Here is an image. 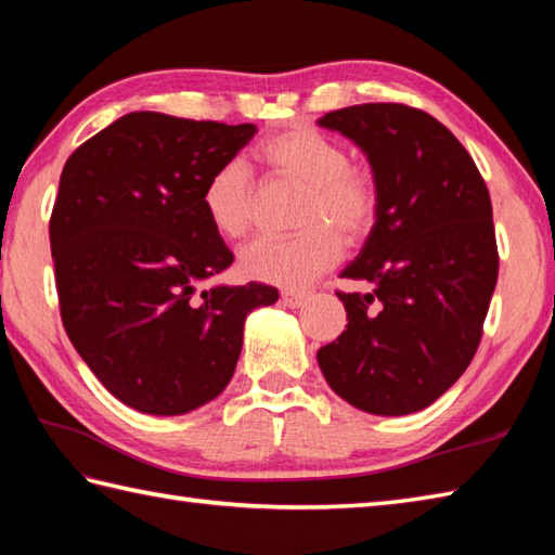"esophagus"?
Here are the masks:
<instances>
[{"mask_svg": "<svg viewBox=\"0 0 555 555\" xmlns=\"http://www.w3.org/2000/svg\"><path fill=\"white\" fill-rule=\"evenodd\" d=\"M281 300H284V305H286V308H302V305L310 300V296H308V293L284 291V293H281Z\"/></svg>", "mask_w": 555, "mask_h": 555, "instance_id": "1", "label": "esophagus"}]
</instances>
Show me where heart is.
Wrapping results in <instances>:
<instances>
[{
  "instance_id": "b5f03b06",
  "label": "heart",
  "mask_w": 555,
  "mask_h": 555,
  "mask_svg": "<svg viewBox=\"0 0 555 555\" xmlns=\"http://www.w3.org/2000/svg\"><path fill=\"white\" fill-rule=\"evenodd\" d=\"M259 167L274 179L305 188L298 223L288 238L262 235L247 243L238 269L245 279L279 288H305L332 269L348 243L367 238L379 211V191L372 176L348 164L346 147L314 128L296 126L264 138L253 150ZM205 219L217 235L235 241L253 221V181L241 164H221L199 191Z\"/></svg>"
}]
</instances>
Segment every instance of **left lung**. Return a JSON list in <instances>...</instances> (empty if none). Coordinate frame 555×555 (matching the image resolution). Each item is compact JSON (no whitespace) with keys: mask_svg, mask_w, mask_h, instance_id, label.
Instances as JSON below:
<instances>
[{"mask_svg":"<svg viewBox=\"0 0 555 555\" xmlns=\"http://www.w3.org/2000/svg\"><path fill=\"white\" fill-rule=\"evenodd\" d=\"M322 128L367 157L379 211L340 276L348 324L317 350L326 384L352 408L398 417L429 408L473 362L499 279L491 197L467 150L427 112L356 104Z\"/></svg>","mask_w":555,"mask_h":555,"instance_id":"obj_1","label":"left lung"}]
</instances>
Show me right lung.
<instances>
[{
    "instance_id": "add662e5",
    "label": "right lung",
    "mask_w": 555,
    "mask_h": 555,
    "mask_svg": "<svg viewBox=\"0 0 555 555\" xmlns=\"http://www.w3.org/2000/svg\"><path fill=\"white\" fill-rule=\"evenodd\" d=\"M253 124L133 112L64 164L50 219L62 322L102 386L138 412L185 415L235 372L247 314L274 286H199L233 262L199 205Z\"/></svg>"
}]
</instances>
